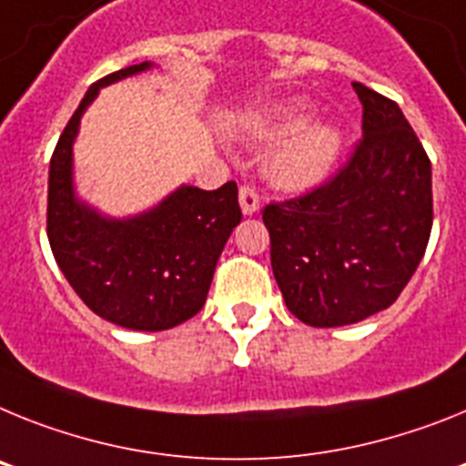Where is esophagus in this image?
Segmentation results:
<instances>
[{"mask_svg": "<svg viewBox=\"0 0 466 466\" xmlns=\"http://www.w3.org/2000/svg\"><path fill=\"white\" fill-rule=\"evenodd\" d=\"M238 204H241L244 216H256L258 208H260V194L256 192L253 185H241V189H238Z\"/></svg>", "mask_w": 466, "mask_h": 466, "instance_id": "obj_1", "label": "esophagus"}]
</instances>
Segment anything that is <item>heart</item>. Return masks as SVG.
Returning <instances> with one entry per match:
<instances>
[{
  "label": "heart",
  "mask_w": 466,
  "mask_h": 466,
  "mask_svg": "<svg viewBox=\"0 0 466 466\" xmlns=\"http://www.w3.org/2000/svg\"><path fill=\"white\" fill-rule=\"evenodd\" d=\"M311 107L302 100L279 105L274 110L250 116L246 131L256 140L289 136L269 152L267 177L281 189H307L321 183L333 168L342 147V133L333 124L311 121Z\"/></svg>",
  "instance_id": "1"
}]
</instances>
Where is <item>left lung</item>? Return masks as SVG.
Returning a JSON list of instances; mask_svg holds the SVG:
<instances>
[{"label":"left lung","instance_id":"8db88e82","mask_svg":"<svg viewBox=\"0 0 466 466\" xmlns=\"http://www.w3.org/2000/svg\"><path fill=\"white\" fill-rule=\"evenodd\" d=\"M363 137L350 164L300 199L262 210L272 269L290 314L314 329L387 309L431 232V164L394 100L354 82Z\"/></svg>","mask_w":466,"mask_h":466}]
</instances>
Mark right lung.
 Wrapping results in <instances>:
<instances>
[{
  "label": "right lung",
  "mask_w": 466,
  "mask_h": 466,
  "mask_svg": "<svg viewBox=\"0 0 466 466\" xmlns=\"http://www.w3.org/2000/svg\"><path fill=\"white\" fill-rule=\"evenodd\" d=\"M124 67L93 84L60 136L48 168L46 234L60 272L84 305L131 330H168L204 307L218 258L241 222L237 183L180 185L137 216L112 218L76 197L75 140L100 88L152 70Z\"/></svg>",
  "instance_id": "obj_1"
}]
</instances>
